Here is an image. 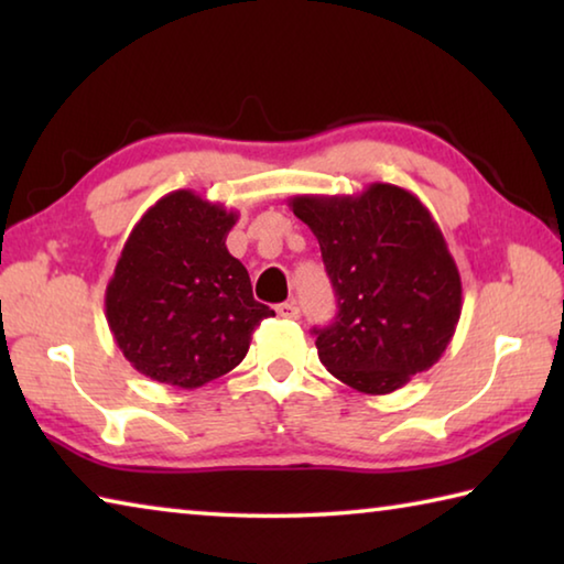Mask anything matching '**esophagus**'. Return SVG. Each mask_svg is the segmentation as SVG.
<instances>
[{"instance_id": "obj_1", "label": "esophagus", "mask_w": 564, "mask_h": 564, "mask_svg": "<svg viewBox=\"0 0 564 564\" xmlns=\"http://www.w3.org/2000/svg\"><path fill=\"white\" fill-rule=\"evenodd\" d=\"M275 313H279V316H281V318H289V321H295V318H299V316H301V308H299V305H295V303L291 301V303H281V305H279V308H275Z\"/></svg>"}]
</instances>
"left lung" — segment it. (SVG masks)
Wrapping results in <instances>:
<instances>
[{
	"instance_id": "obj_1",
	"label": "left lung",
	"mask_w": 564,
	"mask_h": 564,
	"mask_svg": "<svg viewBox=\"0 0 564 564\" xmlns=\"http://www.w3.org/2000/svg\"><path fill=\"white\" fill-rule=\"evenodd\" d=\"M318 238L338 316L316 330L323 366L358 393L386 395L447 348L463 283L445 236L408 188L370 184L356 196H293Z\"/></svg>"
}]
</instances>
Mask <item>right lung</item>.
Wrapping results in <instances>:
<instances>
[{
  "instance_id": "right-lung-1",
  "label": "right lung",
  "mask_w": 564,
  "mask_h": 564,
  "mask_svg": "<svg viewBox=\"0 0 564 564\" xmlns=\"http://www.w3.org/2000/svg\"><path fill=\"white\" fill-rule=\"evenodd\" d=\"M236 212L196 191L161 196L131 228L104 308L119 350L141 376L194 390L246 358L256 326L275 313L253 299L226 248Z\"/></svg>"
}]
</instances>
